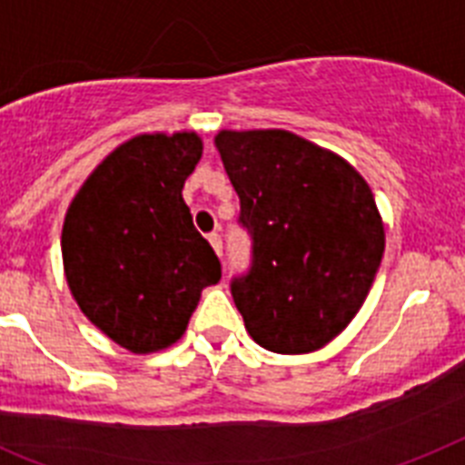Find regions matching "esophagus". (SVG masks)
Here are the masks:
<instances>
[{"label":"esophagus","instance_id":"34e87169","mask_svg":"<svg viewBox=\"0 0 465 465\" xmlns=\"http://www.w3.org/2000/svg\"><path fill=\"white\" fill-rule=\"evenodd\" d=\"M209 242H211V247L216 249V254L223 256V240H221V235H218V232H211Z\"/></svg>","mask_w":465,"mask_h":465}]
</instances>
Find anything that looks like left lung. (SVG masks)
Here are the masks:
<instances>
[{"mask_svg":"<svg viewBox=\"0 0 465 465\" xmlns=\"http://www.w3.org/2000/svg\"><path fill=\"white\" fill-rule=\"evenodd\" d=\"M216 147L252 237V266L230 282L244 328L275 354L325 347L382 261L373 192L347 161L287 130H221Z\"/></svg>","mask_w":465,"mask_h":465,"instance_id":"8db88e82","label":"left lung"}]
</instances>
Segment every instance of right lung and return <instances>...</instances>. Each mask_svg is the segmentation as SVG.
<instances>
[{"mask_svg":"<svg viewBox=\"0 0 465 465\" xmlns=\"http://www.w3.org/2000/svg\"><path fill=\"white\" fill-rule=\"evenodd\" d=\"M194 133L137 135L92 171L68 206L61 254L80 311L133 354L178 342L221 261L192 223L183 185Z\"/></svg>","mask_w":465,"mask_h":465,"instance_id":"add662e5","label":"right lung"}]
</instances>
